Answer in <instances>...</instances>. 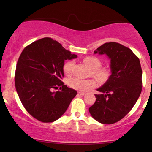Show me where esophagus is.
<instances>
[{
	"instance_id": "34e87169",
	"label": "esophagus",
	"mask_w": 152,
	"mask_h": 152,
	"mask_svg": "<svg viewBox=\"0 0 152 152\" xmlns=\"http://www.w3.org/2000/svg\"><path fill=\"white\" fill-rule=\"evenodd\" d=\"M78 94H79V95H81V96H84L85 94H86V93H84V92H81V91L78 92Z\"/></svg>"
}]
</instances>
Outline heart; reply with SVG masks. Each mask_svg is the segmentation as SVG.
Listing matches in <instances>:
<instances>
[{
    "instance_id": "b5f03b06",
    "label": "heart",
    "mask_w": 152,
    "mask_h": 152,
    "mask_svg": "<svg viewBox=\"0 0 152 152\" xmlns=\"http://www.w3.org/2000/svg\"><path fill=\"white\" fill-rule=\"evenodd\" d=\"M83 61L87 66L91 69V75L95 77L100 82H105L109 79L110 71L107 68H101L102 61L99 58L95 56H86L83 58ZM74 62L73 61H68L64 63L63 66V71L66 74H71L74 67ZM69 86L74 89L81 91H88L91 88L96 86L97 81L94 78L82 79L81 78L75 77L71 78L69 81Z\"/></svg>"
}]
</instances>
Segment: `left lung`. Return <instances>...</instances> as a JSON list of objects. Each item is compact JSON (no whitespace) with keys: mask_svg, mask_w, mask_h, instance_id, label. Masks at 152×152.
Wrapping results in <instances>:
<instances>
[{"mask_svg":"<svg viewBox=\"0 0 152 152\" xmlns=\"http://www.w3.org/2000/svg\"><path fill=\"white\" fill-rule=\"evenodd\" d=\"M94 53L106 54L110 58L111 75L95 94L96 102L88 109L94 119L111 124L132 110L142 88L140 61L132 50L116 42L103 44Z\"/></svg>","mask_w":152,"mask_h":152,"instance_id":"1","label":"left lung"}]
</instances>
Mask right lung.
I'll return each mask as SVG.
<instances>
[{
	"mask_svg": "<svg viewBox=\"0 0 152 152\" xmlns=\"http://www.w3.org/2000/svg\"><path fill=\"white\" fill-rule=\"evenodd\" d=\"M76 57L50 38L34 41L23 50L17 62L15 85L20 102L33 117L48 123L65 113L77 92L61 81L63 66L66 60ZM58 87L61 91H52Z\"/></svg>",
	"mask_w": 152,
	"mask_h": 152,
	"instance_id": "obj_1",
	"label": "right lung"
}]
</instances>
